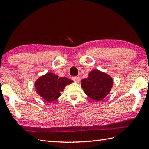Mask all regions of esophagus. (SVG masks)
<instances>
[{"label":"esophagus","instance_id":"1","mask_svg":"<svg viewBox=\"0 0 149 149\" xmlns=\"http://www.w3.org/2000/svg\"><path fill=\"white\" fill-rule=\"evenodd\" d=\"M72 79H73V81H74V82L79 83V82H80L81 78L79 77H78V76H74V77H72Z\"/></svg>","mask_w":149,"mask_h":149}]
</instances>
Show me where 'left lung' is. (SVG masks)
I'll return each instance as SVG.
<instances>
[{
    "label": "left lung",
    "instance_id": "8db88e82",
    "mask_svg": "<svg viewBox=\"0 0 149 149\" xmlns=\"http://www.w3.org/2000/svg\"><path fill=\"white\" fill-rule=\"evenodd\" d=\"M112 85V77L97 70L90 72L88 78L81 80L84 92L90 98L95 101H100L105 97Z\"/></svg>",
    "mask_w": 149,
    "mask_h": 149
}]
</instances>
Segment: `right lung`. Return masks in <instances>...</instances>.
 I'll use <instances>...</instances> for the list:
<instances>
[{"mask_svg": "<svg viewBox=\"0 0 149 149\" xmlns=\"http://www.w3.org/2000/svg\"><path fill=\"white\" fill-rule=\"evenodd\" d=\"M73 81L66 77H59L57 75L48 73L38 79L35 83L37 93L47 102L56 100L67 84Z\"/></svg>", "mask_w": 149, "mask_h": 149, "instance_id": "1", "label": "right lung"}]
</instances>
